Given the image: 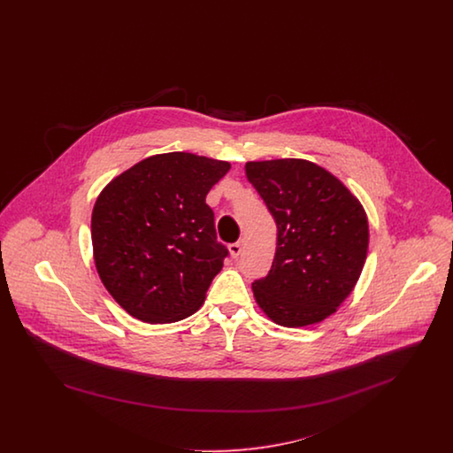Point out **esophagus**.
Wrapping results in <instances>:
<instances>
[{
  "label": "esophagus",
  "mask_w": 453,
  "mask_h": 453,
  "mask_svg": "<svg viewBox=\"0 0 453 453\" xmlns=\"http://www.w3.org/2000/svg\"><path fill=\"white\" fill-rule=\"evenodd\" d=\"M229 251H231L233 258H237L241 255V251H242V241H237V242L229 244Z\"/></svg>",
  "instance_id": "esophagus-1"
}]
</instances>
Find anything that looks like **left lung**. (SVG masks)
Masks as SVG:
<instances>
[{"label": "left lung", "mask_w": 453, "mask_h": 453, "mask_svg": "<svg viewBox=\"0 0 453 453\" xmlns=\"http://www.w3.org/2000/svg\"><path fill=\"white\" fill-rule=\"evenodd\" d=\"M246 176L277 222V251L253 281L265 314L285 327L319 323L351 294L365 265L362 203L321 166L303 159L246 163Z\"/></svg>", "instance_id": "1"}]
</instances>
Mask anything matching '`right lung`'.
I'll list each match as a JSON object with an SVG mask.
<instances>
[{
  "mask_svg": "<svg viewBox=\"0 0 453 453\" xmlns=\"http://www.w3.org/2000/svg\"><path fill=\"white\" fill-rule=\"evenodd\" d=\"M229 168L190 152L157 154L100 194L91 216L95 265L130 316L174 323L202 305L229 257L205 196Z\"/></svg>",
  "mask_w": 453,
  "mask_h": 453,
  "instance_id": "add662e5",
  "label": "right lung"
}]
</instances>
